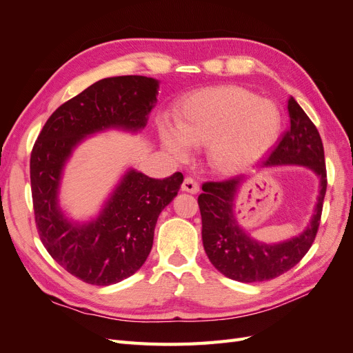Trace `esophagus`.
I'll return each instance as SVG.
<instances>
[{"mask_svg":"<svg viewBox=\"0 0 353 353\" xmlns=\"http://www.w3.org/2000/svg\"><path fill=\"white\" fill-rule=\"evenodd\" d=\"M183 191H187V193H191V194H196V193H199V183L197 181L194 179V178H191V176H187L185 179H184V183H183Z\"/></svg>","mask_w":353,"mask_h":353,"instance_id":"1","label":"esophagus"}]
</instances>
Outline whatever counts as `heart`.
<instances>
[{
	"label": "heart",
	"instance_id": "b5f03b06",
	"mask_svg": "<svg viewBox=\"0 0 353 353\" xmlns=\"http://www.w3.org/2000/svg\"><path fill=\"white\" fill-rule=\"evenodd\" d=\"M280 131L281 113L272 101L230 85L191 95L176 114V131L162 128L160 135L178 157L188 156V144L208 145L210 165L231 174L262 157Z\"/></svg>",
	"mask_w": 353,
	"mask_h": 353
}]
</instances>
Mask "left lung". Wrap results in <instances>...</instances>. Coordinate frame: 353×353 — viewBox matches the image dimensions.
<instances>
[{
    "label": "left lung",
    "instance_id": "8db88e82",
    "mask_svg": "<svg viewBox=\"0 0 353 353\" xmlns=\"http://www.w3.org/2000/svg\"><path fill=\"white\" fill-rule=\"evenodd\" d=\"M287 109L290 130L261 166L301 165L314 170L319 178L315 213L299 236L276 244L259 243L243 231L234 215V197L244 176L203 184V193L197 199L203 245L212 265L231 280L261 283L276 279L302 261L316 237L327 191L324 147L316 126L293 97L288 100Z\"/></svg>",
    "mask_w": 353,
    "mask_h": 353
}]
</instances>
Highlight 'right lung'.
<instances>
[{
  "mask_svg": "<svg viewBox=\"0 0 353 353\" xmlns=\"http://www.w3.org/2000/svg\"><path fill=\"white\" fill-rule=\"evenodd\" d=\"M157 88L156 79L137 74L95 82L48 117L32 148L30 190L39 239L51 258L83 283L110 285L141 268L160 212L178 194L184 176L175 172L154 179L130 169L99 218L73 223L59 208L63 166L87 135L109 128L143 130Z\"/></svg>",
  "mask_w": 353,
  "mask_h": 353,
  "instance_id": "1",
  "label": "right lung"
}]
</instances>
